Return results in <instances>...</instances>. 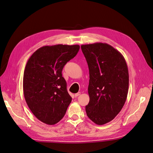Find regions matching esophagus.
I'll return each mask as SVG.
<instances>
[{
  "instance_id": "1",
  "label": "esophagus",
  "mask_w": 153,
  "mask_h": 153,
  "mask_svg": "<svg viewBox=\"0 0 153 153\" xmlns=\"http://www.w3.org/2000/svg\"><path fill=\"white\" fill-rule=\"evenodd\" d=\"M80 94H81V92H79L76 93V94H75V97H77V96H79Z\"/></svg>"
}]
</instances>
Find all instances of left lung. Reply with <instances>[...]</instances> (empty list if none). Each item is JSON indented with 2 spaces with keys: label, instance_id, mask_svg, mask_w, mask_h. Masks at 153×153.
Returning <instances> with one entry per match:
<instances>
[{
  "label": "left lung",
  "instance_id": "obj_1",
  "mask_svg": "<svg viewBox=\"0 0 153 153\" xmlns=\"http://www.w3.org/2000/svg\"><path fill=\"white\" fill-rule=\"evenodd\" d=\"M81 48L89 71L86 114L92 121L102 125L114 119L124 105L129 89L128 65L121 53L108 44Z\"/></svg>",
  "mask_w": 153,
  "mask_h": 153
}]
</instances>
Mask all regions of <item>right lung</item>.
I'll return each instance as SVG.
<instances>
[{"label":"right lung","mask_w":153,"mask_h":153,"mask_svg":"<svg viewBox=\"0 0 153 153\" xmlns=\"http://www.w3.org/2000/svg\"><path fill=\"white\" fill-rule=\"evenodd\" d=\"M79 48V45H45L29 59L24 73V95L33 114L44 123L60 121L72 101L62 71Z\"/></svg>","instance_id":"right-lung-1"}]
</instances>
